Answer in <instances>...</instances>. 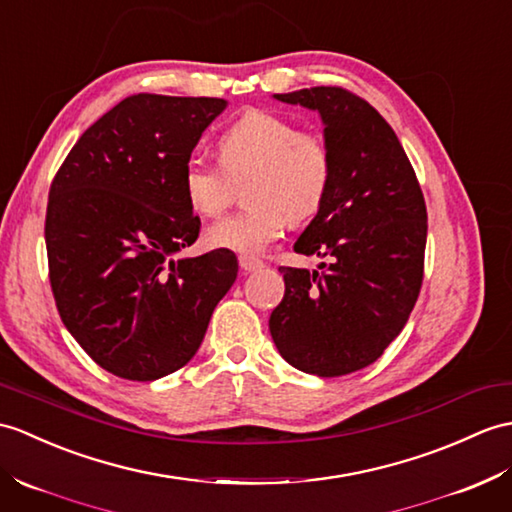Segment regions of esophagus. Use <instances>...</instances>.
I'll return each mask as SVG.
<instances>
[{
  "label": "esophagus",
  "instance_id": "esophagus-1",
  "mask_svg": "<svg viewBox=\"0 0 512 512\" xmlns=\"http://www.w3.org/2000/svg\"><path fill=\"white\" fill-rule=\"evenodd\" d=\"M240 268H242L244 272H255V270L264 268V261L253 257V255H240Z\"/></svg>",
  "mask_w": 512,
  "mask_h": 512
}]
</instances>
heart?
I'll list each match as a JSON object with an SVG mask.
<instances>
[{"mask_svg": "<svg viewBox=\"0 0 512 512\" xmlns=\"http://www.w3.org/2000/svg\"><path fill=\"white\" fill-rule=\"evenodd\" d=\"M218 165L189 159L181 189L200 216H218L229 205L233 183L251 176L246 207L205 231L216 251L255 255L275 242L285 224L316 216L334 178V157L323 137L299 133L296 124L268 111H248L216 141Z\"/></svg>", "mask_w": 512, "mask_h": 512, "instance_id": "obj_1", "label": "heart"}]
</instances>
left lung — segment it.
Segmentation results:
<instances>
[{
  "label": "left lung",
  "mask_w": 512,
  "mask_h": 512,
  "mask_svg": "<svg viewBox=\"0 0 512 512\" xmlns=\"http://www.w3.org/2000/svg\"><path fill=\"white\" fill-rule=\"evenodd\" d=\"M316 111L334 157L329 194L294 251L327 257L285 268L268 327L281 358L303 373L340 377L373 364L406 327L423 281L427 211L395 130L340 87L275 93Z\"/></svg>",
  "instance_id": "1"
}]
</instances>
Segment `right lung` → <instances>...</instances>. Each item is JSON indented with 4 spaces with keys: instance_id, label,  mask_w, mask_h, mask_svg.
Listing matches in <instances>:
<instances>
[{
    "instance_id": "right-lung-1",
    "label": "right lung",
    "mask_w": 512,
    "mask_h": 512,
    "mask_svg": "<svg viewBox=\"0 0 512 512\" xmlns=\"http://www.w3.org/2000/svg\"><path fill=\"white\" fill-rule=\"evenodd\" d=\"M227 104L130 95L82 133L54 178L45 244L58 314L117 377L152 382L185 366L237 277L231 251L174 259L200 231L183 165Z\"/></svg>"
}]
</instances>
